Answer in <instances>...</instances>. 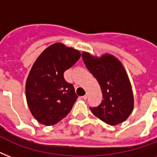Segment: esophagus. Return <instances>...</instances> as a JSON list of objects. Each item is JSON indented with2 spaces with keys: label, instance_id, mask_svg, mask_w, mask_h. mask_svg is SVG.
I'll return each instance as SVG.
<instances>
[{
  "label": "esophagus",
  "instance_id": "obj_1",
  "mask_svg": "<svg viewBox=\"0 0 157 157\" xmlns=\"http://www.w3.org/2000/svg\"><path fill=\"white\" fill-rule=\"evenodd\" d=\"M88 95H89V94H88V93H86V94H85V95H84L83 97H82V98H83V99H85V100H86V99H87V98H88Z\"/></svg>",
  "mask_w": 157,
  "mask_h": 157
}]
</instances>
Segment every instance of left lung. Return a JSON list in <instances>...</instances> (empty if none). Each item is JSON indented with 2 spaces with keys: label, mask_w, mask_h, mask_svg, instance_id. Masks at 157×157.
Here are the masks:
<instances>
[{
  "label": "left lung",
  "mask_w": 157,
  "mask_h": 157,
  "mask_svg": "<svg viewBox=\"0 0 157 157\" xmlns=\"http://www.w3.org/2000/svg\"><path fill=\"white\" fill-rule=\"evenodd\" d=\"M82 59L86 67L98 81L103 93L101 104L90 107L91 112L110 125L124 121L134 108V96L121 63L108 54L97 58L84 52Z\"/></svg>",
  "instance_id": "1"
}]
</instances>
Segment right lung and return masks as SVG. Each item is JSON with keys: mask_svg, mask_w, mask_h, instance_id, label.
I'll return each mask as SVG.
<instances>
[{"mask_svg": "<svg viewBox=\"0 0 157 157\" xmlns=\"http://www.w3.org/2000/svg\"><path fill=\"white\" fill-rule=\"evenodd\" d=\"M80 57L78 50L55 43L33 64L26 82V98L32 114L40 124H57L72 108L78 96L74 86L65 81L63 73Z\"/></svg>", "mask_w": 157, "mask_h": 157, "instance_id": "add662e5", "label": "right lung"}]
</instances>
